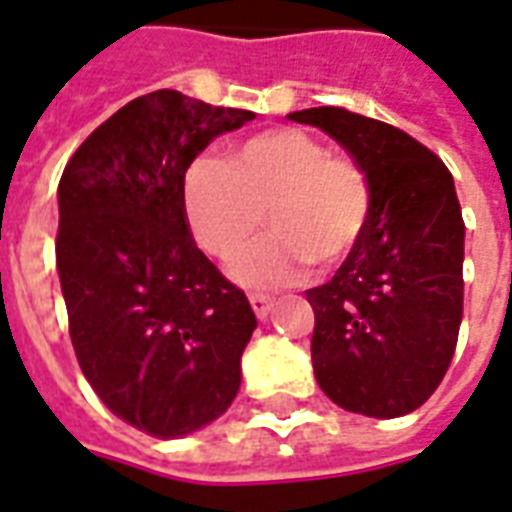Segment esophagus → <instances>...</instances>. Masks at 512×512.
<instances>
[{
    "label": "esophagus",
    "instance_id": "34e87169",
    "mask_svg": "<svg viewBox=\"0 0 512 512\" xmlns=\"http://www.w3.org/2000/svg\"><path fill=\"white\" fill-rule=\"evenodd\" d=\"M249 304L255 309L257 320H266L268 314H271V306H274V298H268V295H260V293H252L249 295Z\"/></svg>",
    "mask_w": 512,
    "mask_h": 512
}]
</instances>
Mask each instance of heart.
<instances>
[{"label":"heart","mask_w":512,"mask_h":512,"mask_svg":"<svg viewBox=\"0 0 512 512\" xmlns=\"http://www.w3.org/2000/svg\"><path fill=\"white\" fill-rule=\"evenodd\" d=\"M269 206L275 233L237 251L262 224ZM184 211L208 255H235L238 285L279 287L293 282L309 260L331 266L361 241L372 187L355 162L331 157L323 140L295 127L260 132L236 149L233 162L203 154L184 176Z\"/></svg>","instance_id":"heart-1"}]
</instances>
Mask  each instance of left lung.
<instances>
[{
	"label": "left lung",
	"instance_id": "obj_1",
	"mask_svg": "<svg viewBox=\"0 0 512 512\" xmlns=\"http://www.w3.org/2000/svg\"><path fill=\"white\" fill-rule=\"evenodd\" d=\"M320 127L372 187V211L314 309L317 385L342 410L401 418L437 391L464 312V219L450 170L391 124L344 108L287 116Z\"/></svg>",
	"mask_w": 512,
	"mask_h": 512
}]
</instances>
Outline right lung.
I'll list each match as a JSON object with an SVG mask.
<instances>
[{"mask_svg": "<svg viewBox=\"0 0 512 512\" xmlns=\"http://www.w3.org/2000/svg\"><path fill=\"white\" fill-rule=\"evenodd\" d=\"M252 119L176 89L143 94L83 140L59 181L56 271L81 372L151 437L200 431L241 388L255 312L195 246L184 176Z\"/></svg>", "mask_w": 512, "mask_h": 512, "instance_id": "right-lung-1", "label": "right lung"}]
</instances>
